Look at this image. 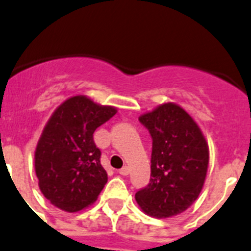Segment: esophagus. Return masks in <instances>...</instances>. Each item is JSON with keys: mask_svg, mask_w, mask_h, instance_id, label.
<instances>
[{"mask_svg": "<svg viewBox=\"0 0 251 251\" xmlns=\"http://www.w3.org/2000/svg\"><path fill=\"white\" fill-rule=\"evenodd\" d=\"M128 172H130V168H128L127 166H124L123 168H120V170H119V173H120L121 176H127Z\"/></svg>", "mask_w": 251, "mask_h": 251, "instance_id": "esophagus-1", "label": "esophagus"}]
</instances>
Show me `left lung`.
Segmentation results:
<instances>
[{"label":"left lung","mask_w":251,"mask_h":251,"mask_svg":"<svg viewBox=\"0 0 251 251\" xmlns=\"http://www.w3.org/2000/svg\"><path fill=\"white\" fill-rule=\"evenodd\" d=\"M139 120L152 139L151 178L135 198L152 217L179 214L191 207L204 184L209 162L204 136L193 119L172 102Z\"/></svg>","instance_id":"8db88e82"}]
</instances>
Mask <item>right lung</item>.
Instances as JSON below:
<instances>
[{
    "label": "right lung",
    "instance_id": "right-lung-1",
    "mask_svg": "<svg viewBox=\"0 0 251 251\" xmlns=\"http://www.w3.org/2000/svg\"><path fill=\"white\" fill-rule=\"evenodd\" d=\"M115 114V107L78 95L51 115L34 154L39 188L51 204L74 213L97 201L107 173L93 135Z\"/></svg>",
    "mask_w": 251,
    "mask_h": 251
}]
</instances>
